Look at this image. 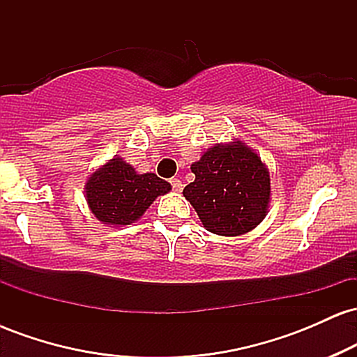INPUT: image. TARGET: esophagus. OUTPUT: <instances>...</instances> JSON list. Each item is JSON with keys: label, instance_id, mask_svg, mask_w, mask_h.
<instances>
[{"label": "esophagus", "instance_id": "obj_1", "mask_svg": "<svg viewBox=\"0 0 357 357\" xmlns=\"http://www.w3.org/2000/svg\"><path fill=\"white\" fill-rule=\"evenodd\" d=\"M171 184H173V190H174L176 192H181V191H183V183L179 181L178 178L171 179Z\"/></svg>", "mask_w": 357, "mask_h": 357}]
</instances>
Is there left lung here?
Instances as JSON below:
<instances>
[{"instance_id":"obj_1","label":"left lung","mask_w":357,"mask_h":357,"mask_svg":"<svg viewBox=\"0 0 357 357\" xmlns=\"http://www.w3.org/2000/svg\"><path fill=\"white\" fill-rule=\"evenodd\" d=\"M191 171L195 181L183 195L208 231L240 236L267 216L272 195L268 167L240 139L210 147Z\"/></svg>"}]
</instances>
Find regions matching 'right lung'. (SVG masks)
<instances>
[{
	"label": "right lung",
	"instance_id": "right-lung-1",
	"mask_svg": "<svg viewBox=\"0 0 357 357\" xmlns=\"http://www.w3.org/2000/svg\"><path fill=\"white\" fill-rule=\"evenodd\" d=\"M89 210L112 227H126L141 218L158 196L171 191V184L154 173L139 174L136 167L114 155L89 176L84 188Z\"/></svg>",
	"mask_w": 357,
	"mask_h": 357
}]
</instances>
